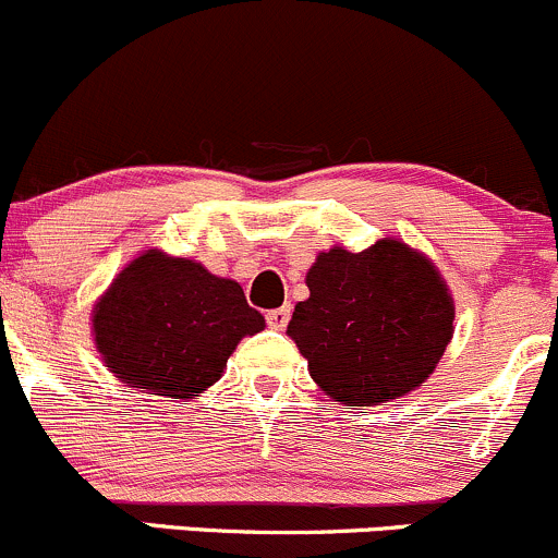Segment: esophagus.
<instances>
[{"label":"esophagus","instance_id":"obj_1","mask_svg":"<svg viewBox=\"0 0 558 558\" xmlns=\"http://www.w3.org/2000/svg\"><path fill=\"white\" fill-rule=\"evenodd\" d=\"M289 318H291V305L275 307V311L267 313V324L272 326V329H286Z\"/></svg>","mask_w":558,"mask_h":558}]
</instances>
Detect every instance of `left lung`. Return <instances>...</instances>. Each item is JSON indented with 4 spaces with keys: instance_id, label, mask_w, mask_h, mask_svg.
Listing matches in <instances>:
<instances>
[{
    "instance_id": "obj_1",
    "label": "left lung",
    "mask_w": 558,
    "mask_h": 558,
    "mask_svg": "<svg viewBox=\"0 0 558 558\" xmlns=\"http://www.w3.org/2000/svg\"><path fill=\"white\" fill-rule=\"evenodd\" d=\"M286 335L320 391L345 408H373L415 391L453 337L456 305L429 256L384 238L367 251L335 245L315 256Z\"/></svg>"
}]
</instances>
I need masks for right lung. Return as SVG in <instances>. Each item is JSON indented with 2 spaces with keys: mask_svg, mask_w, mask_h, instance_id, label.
Returning a JSON list of instances; mask_svg holds the SVG:
<instances>
[{
  "mask_svg": "<svg viewBox=\"0 0 558 558\" xmlns=\"http://www.w3.org/2000/svg\"><path fill=\"white\" fill-rule=\"evenodd\" d=\"M262 329L238 280L159 247L132 258L92 311L94 345L121 384L185 402L221 380L240 340Z\"/></svg>",
  "mask_w": 558,
  "mask_h": 558,
  "instance_id": "1",
  "label": "right lung"
}]
</instances>
